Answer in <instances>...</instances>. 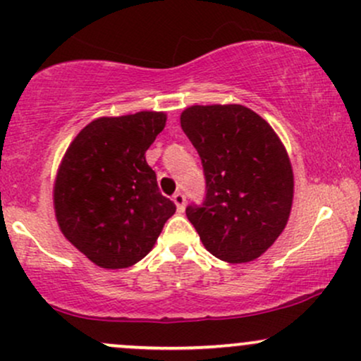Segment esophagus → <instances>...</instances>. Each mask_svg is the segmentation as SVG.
Listing matches in <instances>:
<instances>
[{"label": "esophagus", "mask_w": 361, "mask_h": 361, "mask_svg": "<svg viewBox=\"0 0 361 361\" xmlns=\"http://www.w3.org/2000/svg\"><path fill=\"white\" fill-rule=\"evenodd\" d=\"M173 202H175V205L178 208V212H183L185 210V203H186V197L181 192H178L173 195Z\"/></svg>", "instance_id": "obj_1"}]
</instances>
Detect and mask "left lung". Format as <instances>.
Listing matches in <instances>:
<instances>
[{
	"label": "left lung",
	"instance_id": "8db88e82",
	"mask_svg": "<svg viewBox=\"0 0 361 361\" xmlns=\"http://www.w3.org/2000/svg\"><path fill=\"white\" fill-rule=\"evenodd\" d=\"M180 123L205 173V202L186 208L200 240L228 264L260 257L293 207V166L279 136L240 104L186 107Z\"/></svg>",
	"mask_w": 361,
	"mask_h": 361
}]
</instances>
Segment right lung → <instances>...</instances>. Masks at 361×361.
I'll return each mask as SVG.
<instances>
[{
    "mask_svg": "<svg viewBox=\"0 0 361 361\" xmlns=\"http://www.w3.org/2000/svg\"><path fill=\"white\" fill-rule=\"evenodd\" d=\"M164 126L166 114L156 111L99 117L65 151L54 185L56 224L95 266H134L176 212L146 163Z\"/></svg>",
    "mask_w": 361,
    "mask_h": 361,
    "instance_id": "right-lung-1",
    "label": "right lung"
}]
</instances>
